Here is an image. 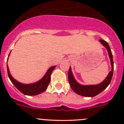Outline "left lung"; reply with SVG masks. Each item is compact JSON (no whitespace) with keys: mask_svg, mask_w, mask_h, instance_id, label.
Returning <instances> with one entry per match:
<instances>
[{"mask_svg":"<svg viewBox=\"0 0 124 124\" xmlns=\"http://www.w3.org/2000/svg\"><path fill=\"white\" fill-rule=\"evenodd\" d=\"M100 42L107 48L108 56H109L110 59L112 70L108 73V76L105 78L104 80L100 84L95 85H82L79 84L78 82H77V81L75 80L73 74L72 73V71H71V67H70L69 71H68V81H69L70 86L72 88V89L74 91V92L81 96L93 97L97 95L108 86V85L110 83L111 80H112L113 73V68H114L113 56H112V52H111L109 45L106 41H105L104 40L100 39Z\"/></svg>","mask_w":124,"mask_h":124,"instance_id":"8db88e82","label":"left lung"}]
</instances>
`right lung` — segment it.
Wrapping results in <instances>:
<instances>
[{"label":"right lung","mask_w":124,"mask_h":124,"mask_svg":"<svg viewBox=\"0 0 124 124\" xmlns=\"http://www.w3.org/2000/svg\"><path fill=\"white\" fill-rule=\"evenodd\" d=\"M55 67L56 66L50 67L46 72L45 76L42 77V78H41L38 82L32 83V84H23L15 80L10 74L8 65H7V71H8V77L10 80L22 93L26 95H38L44 92L47 88L50 82L51 74Z\"/></svg>","instance_id":"1"}]
</instances>
